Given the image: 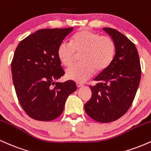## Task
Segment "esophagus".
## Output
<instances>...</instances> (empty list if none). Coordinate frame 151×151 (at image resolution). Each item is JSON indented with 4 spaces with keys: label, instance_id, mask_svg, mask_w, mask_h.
I'll return each mask as SVG.
<instances>
[{
    "label": "esophagus",
    "instance_id": "esophagus-1",
    "mask_svg": "<svg viewBox=\"0 0 151 151\" xmlns=\"http://www.w3.org/2000/svg\"><path fill=\"white\" fill-rule=\"evenodd\" d=\"M77 86L78 88H79V87H81V86H82L83 85H84V84H82V83H79V82H77Z\"/></svg>",
    "mask_w": 151,
    "mask_h": 151
}]
</instances>
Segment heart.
Masks as SVG:
<instances>
[{
	"label": "heart",
	"instance_id": "b5f03b06",
	"mask_svg": "<svg viewBox=\"0 0 151 151\" xmlns=\"http://www.w3.org/2000/svg\"><path fill=\"white\" fill-rule=\"evenodd\" d=\"M116 52V45L111 37L97 32L82 30L70 38V42H62L58 47V57L65 67H70L80 54L79 65L66 70V77L84 82L93 76L94 71L101 72L111 63Z\"/></svg>",
	"mask_w": 151,
	"mask_h": 151
}]
</instances>
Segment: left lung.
I'll return each mask as SVG.
<instances>
[{
  "mask_svg": "<svg viewBox=\"0 0 151 151\" xmlns=\"http://www.w3.org/2000/svg\"><path fill=\"white\" fill-rule=\"evenodd\" d=\"M116 45L111 63L89 86L91 97L84 104L86 113L101 123L114 121L129 110L139 86L141 70L136 46L124 35L115 29L104 27Z\"/></svg>",
  "mask_w": 151,
  "mask_h": 151,
  "instance_id": "obj_1",
  "label": "left lung"
}]
</instances>
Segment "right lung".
<instances>
[{"mask_svg": "<svg viewBox=\"0 0 151 151\" xmlns=\"http://www.w3.org/2000/svg\"><path fill=\"white\" fill-rule=\"evenodd\" d=\"M73 29L39 30L17 46L11 63L13 84L20 104L32 119L48 121L59 117L67 97L77 90L73 81L55 82L65 74L58 47Z\"/></svg>", "mask_w": 151, "mask_h": 151, "instance_id": "obj_1", "label": "right lung"}]
</instances>
